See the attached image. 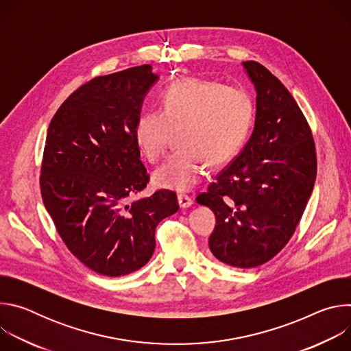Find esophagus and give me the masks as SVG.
I'll use <instances>...</instances> for the list:
<instances>
[{
  "instance_id": "1",
  "label": "esophagus",
  "mask_w": 351,
  "mask_h": 351,
  "mask_svg": "<svg viewBox=\"0 0 351 351\" xmlns=\"http://www.w3.org/2000/svg\"><path fill=\"white\" fill-rule=\"evenodd\" d=\"M178 203H179L180 208H189L193 204V198L189 197V195H184V194H179L178 195Z\"/></svg>"
}]
</instances>
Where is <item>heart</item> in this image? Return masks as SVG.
<instances>
[{"label":"heart","mask_w":351,"mask_h":351,"mask_svg":"<svg viewBox=\"0 0 351 351\" xmlns=\"http://www.w3.org/2000/svg\"><path fill=\"white\" fill-rule=\"evenodd\" d=\"M161 111L143 114L134 140L149 162H157L178 132L176 152L154 172L160 189L189 191L206 173V162L219 167L241 148L253 121V101L239 86L202 79L171 83L161 97Z\"/></svg>","instance_id":"obj_1"}]
</instances>
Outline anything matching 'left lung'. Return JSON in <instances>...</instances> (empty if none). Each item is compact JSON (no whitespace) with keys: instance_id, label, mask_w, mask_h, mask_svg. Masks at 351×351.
<instances>
[{"instance_id":"left-lung-1","label":"left lung","mask_w":351,"mask_h":351,"mask_svg":"<svg viewBox=\"0 0 351 351\" xmlns=\"http://www.w3.org/2000/svg\"><path fill=\"white\" fill-rule=\"evenodd\" d=\"M257 90L252 137L197 203L217 225L211 253L234 268L272 260L291 239L317 178L311 128L289 90L264 65L243 62Z\"/></svg>"}]
</instances>
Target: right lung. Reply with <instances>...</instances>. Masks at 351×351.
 Listing matches in <instances>:
<instances>
[{"mask_svg":"<svg viewBox=\"0 0 351 351\" xmlns=\"http://www.w3.org/2000/svg\"><path fill=\"white\" fill-rule=\"evenodd\" d=\"M157 79L147 64L93 77L65 99L48 126L43 203L69 252L104 276L144 267L154 253L157 225L179 210L171 190L129 203L149 180L134 128Z\"/></svg>","mask_w":351,"mask_h":351,"instance_id":"add662e5","label":"right lung"}]
</instances>
